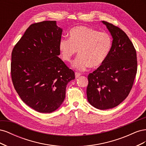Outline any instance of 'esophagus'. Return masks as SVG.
<instances>
[{
	"instance_id": "34e87169",
	"label": "esophagus",
	"mask_w": 146,
	"mask_h": 146,
	"mask_svg": "<svg viewBox=\"0 0 146 146\" xmlns=\"http://www.w3.org/2000/svg\"><path fill=\"white\" fill-rule=\"evenodd\" d=\"M75 75H76V78H78L80 76V74L78 73V72H76L75 73Z\"/></svg>"
}]
</instances>
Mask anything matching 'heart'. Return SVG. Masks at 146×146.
Listing matches in <instances>:
<instances>
[{
  "instance_id": "heart-1",
  "label": "heart",
  "mask_w": 146,
  "mask_h": 146,
  "mask_svg": "<svg viewBox=\"0 0 146 146\" xmlns=\"http://www.w3.org/2000/svg\"><path fill=\"white\" fill-rule=\"evenodd\" d=\"M69 35V39H60L58 47L61 58L66 62H70L78 51L79 56L72 63L74 69L98 68L105 62L112 46L109 34L80 25L70 29Z\"/></svg>"
}]
</instances>
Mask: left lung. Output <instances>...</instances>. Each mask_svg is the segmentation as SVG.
I'll use <instances>...</instances> for the list:
<instances>
[{
	"label": "left lung",
	"instance_id": "8db88e82",
	"mask_svg": "<svg viewBox=\"0 0 146 146\" xmlns=\"http://www.w3.org/2000/svg\"><path fill=\"white\" fill-rule=\"evenodd\" d=\"M113 38L105 62L88 76L87 99L94 107L107 110L124 100L133 86L137 72L136 50L126 33L116 26L102 21Z\"/></svg>",
	"mask_w": 146,
	"mask_h": 146
}]
</instances>
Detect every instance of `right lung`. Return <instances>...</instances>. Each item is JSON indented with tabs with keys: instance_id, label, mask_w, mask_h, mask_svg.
Wrapping results in <instances>:
<instances>
[{
	"instance_id": "right-lung-1",
	"label": "right lung",
	"mask_w": 146,
	"mask_h": 146,
	"mask_svg": "<svg viewBox=\"0 0 146 146\" xmlns=\"http://www.w3.org/2000/svg\"><path fill=\"white\" fill-rule=\"evenodd\" d=\"M62 32L56 21L33 24L12 51L13 85L22 100L39 113L58 109L67 84L75 78L74 72L58 57Z\"/></svg>"
}]
</instances>
